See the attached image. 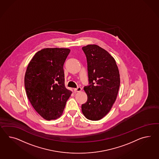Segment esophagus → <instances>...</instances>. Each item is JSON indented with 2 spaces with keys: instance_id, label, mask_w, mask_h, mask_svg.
Wrapping results in <instances>:
<instances>
[{
  "instance_id": "obj_1",
  "label": "esophagus",
  "mask_w": 159,
  "mask_h": 159,
  "mask_svg": "<svg viewBox=\"0 0 159 159\" xmlns=\"http://www.w3.org/2000/svg\"><path fill=\"white\" fill-rule=\"evenodd\" d=\"M81 91V87H78L77 89H74V92H75V93H79V92H80Z\"/></svg>"
}]
</instances>
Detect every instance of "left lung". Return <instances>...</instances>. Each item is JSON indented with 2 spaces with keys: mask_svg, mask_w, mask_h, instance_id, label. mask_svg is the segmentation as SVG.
<instances>
[{
  "mask_svg": "<svg viewBox=\"0 0 159 159\" xmlns=\"http://www.w3.org/2000/svg\"><path fill=\"white\" fill-rule=\"evenodd\" d=\"M87 57L89 81L84 87L87 101L81 111L88 120H100L110 111L120 85L118 68L114 57L97 45L82 48Z\"/></svg>",
  "mask_w": 159,
  "mask_h": 159,
  "instance_id": "obj_1",
  "label": "left lung"
}]
</instances>
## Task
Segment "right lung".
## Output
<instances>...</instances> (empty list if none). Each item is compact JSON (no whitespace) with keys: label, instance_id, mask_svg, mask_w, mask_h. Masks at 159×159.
Returning <instances> with one entry per match:
<instances>
[{"label":"right lung","instance_id":"1","mask_svg":"<svg viewBox=\"0 0 159 159\" xmlns=\"http://www.w3.org/2000/svg\"><path fill=\"white\" fill-rule=\"evenodd\" d=\"M67 48H44L27 66L25 87L32 106L46 120L62 115L72 91L64 84L63 66L70 53Z\"/></svg>","mask_w":159,"mask_h":159}]
</instances>
